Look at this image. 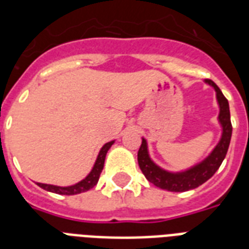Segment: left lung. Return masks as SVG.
Wrapping results in <instances>:
<instances>
[{
  "instance_id": "8db88e82",
  "label": "left lung",
  "mask_w": 249,
  "mask_h": 249,
  "mask_svg": "<svg viewBox=\"0 0 249 249\" xmlns=\"http://www.w3.org/2000/svg\"><path fill=\"white\" fill-rule=\"evenodd\" d=\"M209 85L214 88L217 93V101L220 105V119L222 124V138L220 143L217 144L216 148L213 150L212 154L203 161L197 164L191 169L186 170L183 173H169L165 172L161 168L152 163L147 152V144L146 141L142 138V144L138 150V165H140L142 173L148 181L154 183L155 186L168 191H174V193H183L189 190L196 189L197 186L203 185L207 182L213 174L216 173L217 169L224 161L225 156L228 154L229 144L231 140L232 125L230 120V109H229V102L220 90V88L213 83L212 80H207Z\"/></svg>"
}]
</instances>
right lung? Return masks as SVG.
I'll use <instances>...</instances> for the list:
<instances>
[{
	"mask_svg": "<svg viewBox=\"0 0 249 249\" xmlns=\"http://www.w3.org/2000/svg\"><path fill=\"white\" fill-rule=\"evenodd\" d=\"M113 141L108 142V143H106L103 147H102L101 152H99V155L97 158V161L94 164L93 170L90 172L89 176L83 179L79 183H76L73 186H70V187H59V186H54V185H45V183H37V185L40 186L41 189L48 190L50 193H55V194H60V195H76V194L80 193H85L88 190L93 189L94 186L97 185L98 179H99V176L102 173V169H103V165H105V159H106V154L109 150V147L112 146Z\"/></svg>",
	"mask_w": 249,
	"mask_h": 249,
	"instance_id": "obj_1",
	"label": "right lung"
}]
</instances>
